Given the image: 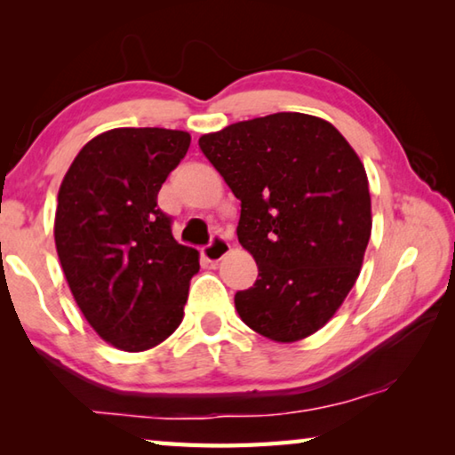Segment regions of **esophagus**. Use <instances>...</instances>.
I'll use <instances>...</instances> for the list:
<instances>
[{
    "label": "esophagus",
    "mask_w": 455,
    "mask_h": 455,
    "mask_svg": "<svg viewBox=\"0 0 455 455\" xmlns=\"http://www.w3.org/2000/svg\"><path fill=\"white\" fill-rule=\"evenodd\" d=\"M228 251H230V243L227 238L220 235H214L211 244H206L200 255H203L206 263H219L220 259H225L228 255Z\"/></svg>",
    "instance_id": "obj_1"
}]
</instances>
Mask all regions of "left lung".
<instances>
[{
  "mask_svg": "<svg viewBox=\"0 0 455 455\" xmlns=\"http://www.w3.org/2000/svg\"><path fill=\"white\" fill-rule=\"evenodd\" d=\"M200 150L241 200L236 235L259 279L235 307L259 335L319 331L355 284L371 236V196L355 150L327 120L276 112L204 134Z\"/></svg>",
  "mask_w": 455,
  "mask_h": 455,
  "instance_id": "8db88e82",
  "label": "left lung"
}]
</instances>
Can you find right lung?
Listing matches in <instances>:
<instances>
[{"instance_id":"right-lung-1","label":"right lung","mask_w":455,"mask_h":455,"mask_svg":"<svg viewBox=\"0 0 455 455\" xmlns=\"http://www.w3.org/2000/svg\"><path fill=\"white\" fill-rule=\"evenodd\" d=\"M190 134L114 128L84 146L61 180L53 236L84 317L122 351L156 347L180 325L198 251L176 243L158 190Z\"/></svg>"}]
</instances>
